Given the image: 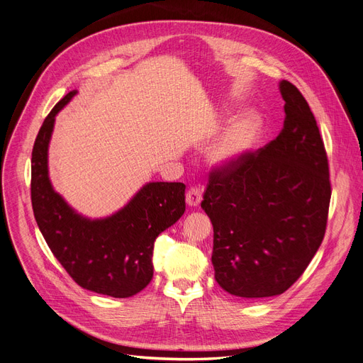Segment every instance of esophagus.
Wrapping results in <instances>:
<instances>
[{"label": "esophagus", "instance_id": "1", "mask_svg": "<svg viewBox=\"0 0 363 363\" xmlns=\"http://www.w3.org/2000/svg\"><path fill=\"white\" fill-rule=\"evenodd\" d=\"M202 193L203 190L201 186H190V190L186 191V203L190 206H199L202 201Z\"/></svg>", "mask_w": 363, "mask_h": 363}]
</instances>
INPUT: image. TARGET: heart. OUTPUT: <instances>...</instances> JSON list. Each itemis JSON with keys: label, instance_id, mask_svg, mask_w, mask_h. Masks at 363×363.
I'll use <instances>...</instances> for the list:
<instances>
[{"label": "heart", "instance_id": "obj_1", "mask_svg": "<svg viewBox=\"0 0 363 363\" xmlns=\"http://www.w3.org/2000/svg\"><path fill=\"white\" fill-rule=\"evenodd\" d=\"M261 134V121L256 114H247L233 121L213 147L209 158L214 164L229 166L253 149Z\"/></svg>", "mask_w": 363, "mask_h": 363}]
</instances>
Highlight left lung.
Listing matches in <instances>:
<instances>
[{"mask_svg":"<svg viewBox=\"0 0 363 363\" xmlns=\"http://www.w3.org/2000/svg\"><path fill=\"white\" fill-rule=\"evenodd\" d=\"M284 130L229 166L213 167L202 208L211 218L217 284L232 296L285 292L323 242L332 196L329 160L300 90L284 79Z\"/></svg>","mask_w":363,"mask_h":363,"instance_id":"1","label":"left lung"}]
</instances>
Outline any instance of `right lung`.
Listing matches in <instances>:
<instances>
[{
  "instance_id": "obj_1",
  "label": "right lung",
  "mask_w": 363,
  "mask_h": 363,
  "mask_svg": "<svg viewBox=\"0 0 363 363\" xmlns=\"http://www.w3.org/2000/svg\"><path fill=\"white\" fill-rule=\"evenodd\" d=\"M77 90L55 104L40 126L31 154L34 218L52 255L84 289L116 298L131 297L154 276L152 252L162 230L185 211L182 182H149L119 213L102 220L77 214L48 178V145L55 114Z\"/></svg>"
}]
</instances>
